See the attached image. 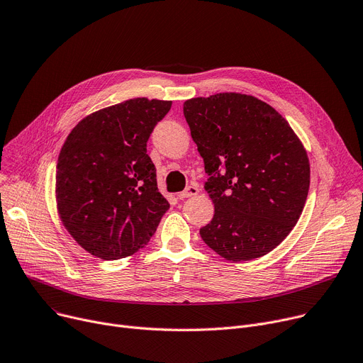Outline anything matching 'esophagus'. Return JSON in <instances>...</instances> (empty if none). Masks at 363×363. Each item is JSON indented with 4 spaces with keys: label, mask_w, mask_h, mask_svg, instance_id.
Here are the masks:
<instances>
[{
    "label": "esophagus",
    "mask_w": 363,
    "mask_h": 363,
    "mask_svg": "<svg viewBox=\"0 0 363 363\" xmlns=\"http://www.w3.org/2000/svg\"><path fill=\"white\" fill-rule=\"evenodd\" d=\"M199 193V186L196 183H191L189 187H186L183 191L177 193V198L179 199H186V198H191V196H196Z\"/></svg>",
    "instance_id": "obj_1"
}]
</instances>
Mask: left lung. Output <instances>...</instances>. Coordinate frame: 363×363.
<instances>
[{"label":"left lung","instance_id":"8db88e82","mask_svg":"<svg viewBox=\"0 0 363 363\" xmlns=\"http://www.w3.org/2000/svg\"><path fill=\"white\" fill-rule=\"evenodd\" d=\"M183 113L211 176L205 190L215 213L202 240L230 262L267 255L296 225L308 196L301 139L279 111L248 94L193 97Z\"/></svg>","mask_w":363,"mask_h":363}]
</instances>
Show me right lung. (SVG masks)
<instances>
[{"instance_id":"obj_1","label":"right lung","mask_w":363,"mask_h":363,"mask_svg":"<svg viewBox=\"0 0 363 363\" xmlns=\"http://www.w3.org/2000/svg\"><path fill=\"white\" fill-rule=\"evenodd\" d=\"M170 107L169 100L130 99L90 113L67 136L57 164V209L90 255H135L170 208L147 154L148 138Z\"/></svg>"}]
</instances>
